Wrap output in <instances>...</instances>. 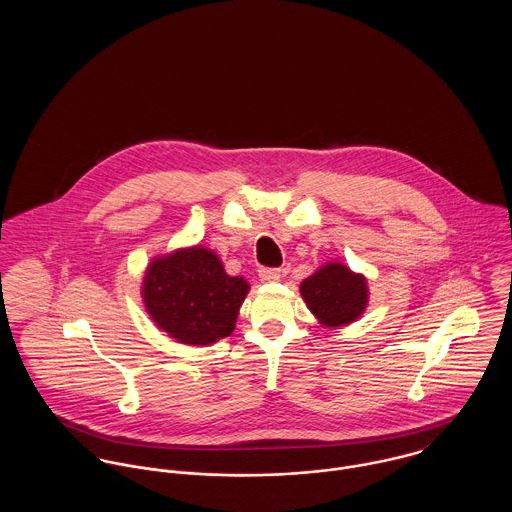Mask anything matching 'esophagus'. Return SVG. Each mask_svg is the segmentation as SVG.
I'll list each match as a JSON object with an SVG mask.
<instances>
[{
  "label": "esophagus",
  "instance_id": "esophagus-1",
  "mask_svg": "<svg viewBox=\"0 0 512 512\" xmlns=\"http://www.w3.org/2000/svg\"><path fill=\"white\" fill-rule=\"evenodd\" d=\"M258 276H260L262 282L272 284V282H278L282 274H280V270H276V268H260V270H258Z\"/></svg>",
  "mask_w": 512,
  "mask_h": 512
}]
</instances>
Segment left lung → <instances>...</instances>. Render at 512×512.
Returning a JSON list of instances; mask_svg holds the SVG:
<instances>
[{
	"label": "left lung",
	"mask_w": 512,
	"mask_h": 512,
	"mask_svg": "<svg viewBox=\"0 0 512 512\" xmlns=\"http://www.w3.org/2000/svg\"><path fill=\"white\" fill-rule=\"evenodd\" d=\"M303 301L325 327H343L365 313L368 286L363 274H355L341 262H327L299 286Z\"/></svg>",
	"instance_id": "left-lung-1"
}]
</instances>
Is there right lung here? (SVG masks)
<instances>
[{"mask_svg": "<svg viewBox=\"0 0 512 512\" xmlns=\"http://www.w3.org/2000/svg\"><path fill=\"white\" fill-rule=\"evenodd\" d=\"M250 290L224 272L219 256L203 246L179 248L149 262L142 297L153 323L183 345H213L234 331Z\"/></svg>", "mask_w": 512, "mask_h": 512, "instance_id": "add662e5", "label": "right lung"}]
</instances>
